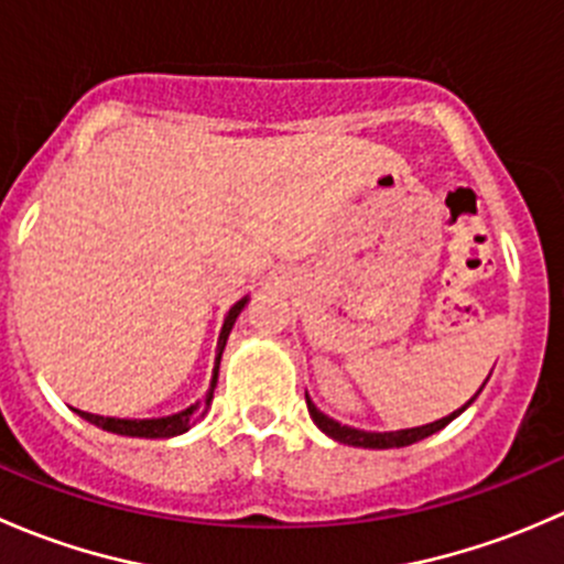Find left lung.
<instances>
[{
	"instance_id": "8db88e82",
	"label": "left lung",
	"mask_w": 564,
	"mask_h": 564,
	"mask_svg": "<svg viewBox=\"0 0 564 564\" xmlns=\"http://www.w3.org/2000/svg\"><path fill=\"white\" fill-rule=\"evenodd\" d=\"M488 382V379H486ZM486 382H482V388H486ZM480 388V390H482ZM477 390V392H480ZM305 401H308V412L311 417H314V423L318 425V429L324 431L327 436H333L335 442H344V445H351V447H371V451H388V447H406V445H414V442L425 440V436L436 434V431L445 429L451 420H456L460 412H464L466 406H469L471 401H466L464 406L456 409L453 414H447V417L436 420V423H429V425H417V429H403V431H360V429H351V425H340L338 420L327 417L324 412H318V409L314 406V401H311L308 395H305Z\"/></svg>"
}]
</instances>
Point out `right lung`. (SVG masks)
I'll return each instance as SVG.
<instances>
[{"mask_svg": "<svg viewBox=\"0 0 564 564\" xmlns=\"http://www.w3.org/2000/svg\"><path fill=\"white\" fill-rule=\"evenodd\" d=\"M246 303H248V297H242L240 303L231 305V311L224 318V329H220V338H218V355H215L213 382H209V392H207V395H204V401L191 403V406H187V409H182V412H176V414H169V417H150V420L104 417V414L82 412V409H76V414H82V417L87 420V423L98 425V429L108 431V434H119V436H139V440H169V436L185 434L187 429H193V425H196L198 420H202L204 414H207L209 403H213V390H215V384H218L220 355H224L226 340H229L231 327H235L237 316H240V311L246 308Z\"/></svg>", "mask_w": 564, "mask_h": 564, "instance_id": "right-lung-1", "label": "right lung"}]
</instances>
